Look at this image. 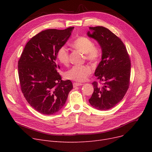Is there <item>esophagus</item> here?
I'll return each mask as SVG.
<instances>
[{
	"instance_id": "1",
	"label": "esophagus",
	"mask_w": 152,
	"mask_h": 152,
	"mask_svg": "<svg viewBox=\"0 0 152 152\" xmlns=\"http://www.w3.org/2000/svg\"><path fill=\"white\" fill-rule=\"evenodd\" d=\"M73 85L74 87H77V86H82L83 84L82 83H74L73 84Z\"/></svg>"
}]
</instances>
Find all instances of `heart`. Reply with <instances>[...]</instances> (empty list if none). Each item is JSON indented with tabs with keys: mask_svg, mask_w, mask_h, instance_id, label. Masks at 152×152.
I'll return each instance as SVG.
<instances>
[{
	"mask_svg": "<svg viewBox=\"0 0 152 152\" xmlns=\"http://www.w3.org/2000/svg\"><path fill=\"white\" fill-rule=\"evenodd\" d=\"M71 46L78 51L84 53L86 60L92 63H97L102 57V50L99 45H94L89 37L79 36L71 43ZM56 57L58 60L64 65H67L69 61V52L65 45L61 46L58 49ZM92 73V68L88 65H75L68 70L65 76L68 79L83 82Z\"/></svg>",
	"mask_w": 152,
	"mask_h": 152,
	"instance_id": "1",
	"label": "heart"
}]
</instances>
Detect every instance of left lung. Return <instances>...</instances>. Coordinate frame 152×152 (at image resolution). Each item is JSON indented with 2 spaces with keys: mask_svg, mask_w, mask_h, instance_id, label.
<instances>
[{
  "mask_svg": "<svg viewBox=\"0 0 152 152\" xmlns=\"http://www.w3.org/2000/svg\"><path fill=\"white\" fill-rule=\"evenodd\" d=\"M87 35L99 42L102 50V60L95 71L100 84L92 83L94 92L90 104L99 110H107L120 102L129 89L131 60L121 40L103 26L90 27Z\"/></svg>",
  "mask_w": 152,
  "mask_h": 152,
  "instance_id": "1",
  "label": "left lung"
}]
</instances>
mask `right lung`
Returning a JSON list of instances; mask_svg holds the SVG:
<instances>
[{"label": "right lung", "mask_w": 152, "mask_h": 152, "mask_svg": "<svg viewBox=\"0 0 152 152\" xmlns=\"http://www.w3.org/2000/svg\"><path fill=\"white\" fill-rule=\"evenodd\" d=\"M74 27L47 29L27 42L18 63L21 90L29 104L40 113L50 115L65 105L73 84L58 73L56 53L65 45Z\"/></svg>", "instance_id": "obj_1"}]
</instances>
